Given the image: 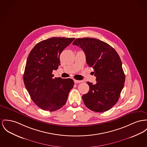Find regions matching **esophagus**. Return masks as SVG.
Segmentation results:
<instances>
[{
	"label": "esophagus",
	"mask_w": 147,
	"mask_h": 147,
	"mask_svg": "<svg viewBox=\"0 0 147 147\" xmlns=\"http://www.w3.org/2000/svg\"><path fill=\"white\" fill-rule=\"evenodd\" d=\"M74 82L75 84H79L80 82H82V81H79V80H74Z\"/></svg>",
	"instance_id": "1"
}]
</instances>
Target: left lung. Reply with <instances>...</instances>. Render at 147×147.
Listing matches in <instances>:
<instances>
[{
	"label": "left lung",
	"instance_id": "left-lung-1",
	"mask_svg": "<svg viewBox=\"0 0 147 147\" xmlns=\"http://www.w3.org/2000/svg\"><path fill=\"white\" fill-rule=\"evenodd\" d=\"M73 45L84 51L86 63L94 69L97 82H88V93L82 95L83 101L90 110L102 113L117 102L125 82L122 63L117 51L108 43L93 38L75 39Z\"/></svg>",
	"mask_w": 147,
	"mask_h": 147
}]
</instances>
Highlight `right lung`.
Masks as SVG:
<instances>
[{
	"label": "right lung",
	"mask_w": 147,
	"mask_h": 147,
	"mask_svg": "<svg viewBox=\"0 0 147 147\" xmlns=\"http://www.w3.org/2000/svg\"><path fill=\"white\" fill-rule=\"evenodd\" d=\"M75 38L52 37L38 43L30 52L23 81L32 101L39 108L53 111L66 104L74 81L71 78H53V70L60 65L62 51Z\"/></svg>",
	"instance_id": "1"
}]
</instances>
